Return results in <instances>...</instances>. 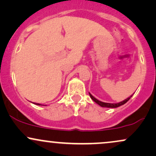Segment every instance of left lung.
Instances as JSON below:
<instances>
[{
    "label": "left lung",
    "mask_w": 156,
    "mask_h": 156,
    "mask_svg": "<svg viewBox=\"0 0 156 156\" xmlns=\"http://www.w3.org/2000/svg\"><path fill=\"white\" fill-rule=\"evenodd\" d=\"M89 96H90V98H92V100L93 101L95 102L96 103H98V105H101V107H105V108H117V107L120 106V105H124L125 103H126L127 102H128L130 99V98H131V97L133 96V95L130 96L129 98H127V99L124 100V101H123L119 102V103H104V102H102V101H98V99H96V98H94V97H93L92 94H91L89 92Z\"/></svg>",
    "instance_id": "obj_1"
}]
</instances>
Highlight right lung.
Listing matches in <instances>:
<instances>
[{
	"label": "right lung",
	"mask_w": 156,
	"mask_h": 156,
	"mask_svg": "<svg viewBox=\"0 0 156 156\" xmlns=\"http://www.w3.org/2000/svg\"><path fill=\"white\" fill-rule=\"evenodd\" d=\"M34 104H36V105H42L39 104V103H34Z\"/></svg>",
	"instance_id": "obj_1"
}]
</instances>
